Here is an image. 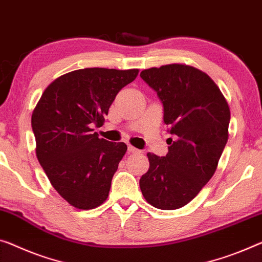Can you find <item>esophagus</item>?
Instances as JSON below:
<instances>
[{
  "mask_svg": "<svg viewBox=\"0 0 262 262\" xmlns=\"http://www.w3.org/2000/svg\"><path fill=\"white\" fill-rule=\"evenodd\" d=\"M127 150H128V152H131V154H139V152H140L138 148H136L135 146H132V145H128Z\"/></svg>",
  "mask_w": 262,
  "mask_h": 262,
  "instance_id": "esophagus-1",
  "label": "esophagus"
}]
</instances>
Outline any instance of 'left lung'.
I'll use <instances>...</instances> for the list:
<instances>
[{"label": "left lung", "mask_w": 262, "mask_h": 262, "mask_svg": "<svg viewBox=\"0 0 262 262\" xmlns=\"http://www.w3.org/2000/svg\"><path fill=\"white\" fill-rule=\"evenodd\" d=\"M164 106V123L173 136L165 157L147 154L150 167L139 186L159 210L185 206L208 183L228 139L231 112L210 76L185 64L140 72Z\"/></svg>", "instance_id": "obj_1"}]
</instances>
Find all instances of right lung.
Segmentation results:
<instances>
[{"label": "right lung", "mask_w": 262, "mask_h": 262, "mask_svg": "<svg viewBox=\"0 0 262 262\" xmlns=\"http://www.w3.org/2000/svg\"><path fill=\"white\" fill-rule=\"evenodd\" d=\"M138 72L105 68L68 72L48 85L34 108L38 162L58 194L78 210L96 208L107 199L127 146L99 138L94 126L103 125L116 96Z\"/></svg>", "instance_id": "add662e5"}]
</instances>
